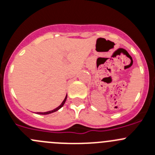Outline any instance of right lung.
I'll return each instance as SVG.
<instances>
[{"label":"right lung","mask_w":155,"mask_h":155,"mask_svg":"<svg viewBox=\"0 0 155 155\" xmlns=\"http://www.w3.org/2000/svg\"><path fill=\"white\" fill-rule=\"evenodd\" d=\"M67 97H68V95H66V97H65L64 100L63 101V102L61 103V104L59 107H58L56 109H53V110H51V111H48V112H37V114H39V115H48V114H50V113H52V112H56V111H58V109H60L61 108L64 106V104H65V102H66V100H67Z\"/></svg>","instance_id":"add662e5"}]
</instances>
